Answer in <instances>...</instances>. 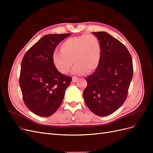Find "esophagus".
Here are the masks:
<instances>
[{"instance_id":"1","label":"esophagus","mask_w":153,"mask_h":153,"mask_svg":"<svg viewBox=\"0 0 153 153\" xmlns=\"http://www.w3.org/2000/svg\"><path fill=\"white\" fill-rule=\"evenodd\" d=\"M78 80V78L76 76H73L72 77V82H76Z\"/></svg>"}]
</instances>
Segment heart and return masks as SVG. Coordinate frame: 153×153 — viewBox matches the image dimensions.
Returning a JSON list of instances; mask_svg holds the SVG:
<instances>
[{
	"label": "heart",
	"instance_id": "obj_1",
	"mask_svg": "<svg viewBox=\"0 0 153 153\" xmlns=\"http://www.w3.org/2000/svg\"><path fill=\"white\" fill-rule=\"evenodd\" d=\"M61 51H54L52 61L57 70L68 73L75 63L72 73L82 75L94 71L98 67L101 55L100 42L96 36L88 34L72 37L60 46Z\"/></svg>",
	"mask_w": 153,
	"mask_h": 153
}]
</instances>
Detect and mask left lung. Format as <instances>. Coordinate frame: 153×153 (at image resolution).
<instances>
[{"label": "left lung", "instance_id": "obj_1", "mask_svg": "<svg viewBox=\"0 0 153 153\" xmlns=\"http://www.w3.org/2000/svg\"><path fill=\"white\" fill-rule=\"evenodd\" d=\"M98 38L101 55L98 67L85 78L83 96L87 107L98 116H107L126 99L133 77V62L126 47L105 32H93Z\"/></svg>", "mask_w": 153, "mask_h": 153}]
</instances>
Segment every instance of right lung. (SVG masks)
Returning <instances> with one entry per match:
<instances>
[{
	"instance_id": "1",
	"label": "right lung",
	"mask_w": 153,
	"mask_h": 153,
	"mask_svg": "<svg viewBox=\"0 0 153 153\" xmlns=\"http://www.w3.org/2000/svg\"><path fill=\"white\" fill-rule=\"evenodd\" d=\"M71 34H47L27 51L22 59L20 86L24 103L41 117L52 115L61 105L71 78L62 75L52 61L54 50Z\"/></svg>"
}]
</instances>
